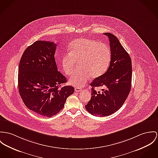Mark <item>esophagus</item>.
I'll list each match as a JSON object with an SVG mask.
<instances>
[{"instance_id": "34e87169", "label": "esophagus", "mask_w": 158, "mask_h": 158, "mask_svg": "<svg viewBox=\"0 0 158 158\" xmlns=\"http://www.w3.org/2000/svg\"><path fill=\"white\" fill-rule=\"evenodd\" d=\"M75 91L76 92H79V91H82V88H80V87H76L75 89H74Z\"/></svg>"}]
</instances>
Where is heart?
Here are the masks:
<instances>
[{
    "mask_svg": "<svg viewBox=\"0 0 158 158\" xmlns=\"http://www.w3.org/2000/svg\"><path fill=\"white\" fill-rule=\"evenodd\" d=\"M70 53L62 55L61 64L64 72L70 76L76 63L79 68L70 77L69 82L76 87H81L91 77L97 78L106 72L110 61L109 46L103 43L88 38H77L70 43Z\"/></svg>",
    "mask_w": 158,
    "mask_h": 158,
    "instance_id": "heart-1",
    "label": "heart"
}]
</instances>
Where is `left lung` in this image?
I'll return each mask as SVG.
<instances>
[{
	"mask_svg": "<svg viewBox=\"0 0 158 158\" xmlns=\"http://www.w3.org/2000/svg\"><path fill=\"white\" fill-rule=\"evenodd\" d=\"M108 36L111 58L108 70L101 76L95 78L90 84L91 97L85 108L91 114L105 117L118 110L125 102L131 88L132 61L128 53L122 46L118 39L110 33ZM106 88L102 92L95 88Z\"/></svg>",
	"mask_w": 158,
	"mask_h": 158,
	"instance_id": "left-lung-1",
	"label": "left lung"
}]
</instances>
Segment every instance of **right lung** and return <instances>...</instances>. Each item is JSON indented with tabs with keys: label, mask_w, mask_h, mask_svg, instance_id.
Returning <instances> with one entry per match:
<instances>
[{
	"label": "right lung",
	"mask_w": 158,
	"mask_h": 158,
	"mask_svg": "<svg viewBox=\"0 0 158 158\" xmlns=\"http://www.w3.org/2000/svg\"><path fill=\"white\" fill-rule=\"evenodd\" d=\"M56 44L36 41L24 50L19 67V91L26 106L36 114L51 117L64 106L73 94L67 79L58 71L55 59Z\"/></svg>",
	"instance_id": "add662e5"
}]
</instances>
